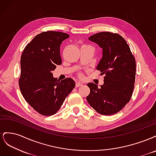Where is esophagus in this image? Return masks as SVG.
<instances>
[{
	"mask_svg": "<svg viewBox=\"0 0 156 156\" xmlns=\"http://www.w3.org/2000/svg\"><path fill=\"white\" fill-rule=\"evenodd\" d=\"M83 85V84L81 82H77L76 84H75V87H81Z\"/></svg>",
	"mask_w": 156,
	"mask_h": 156,
	"instance_id": "1",
	"label": "esophagus"
}]
</instances>
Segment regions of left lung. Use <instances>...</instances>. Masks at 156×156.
<instances>
[{
    "label": "left lung",
    "mask_w": 156,
    "mask_h": 156,
    "mask_svg": "<svg viewBox=\"0 0 156 156\" xmlns=\"http://www.w3.org/2000/svg\"><path fill=\"white\" fill-rule=\"evenodd\" d=\"M102 49V58L96 69L105 75L100 87L87 84L90 92L87 100L94 109L103 115L119 112L129 102L133 94L136 63L129 45L120 35L108 32L88 37Z\"/></svg>",
    "instance_id": "1"
}]
</instances>
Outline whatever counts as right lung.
Listing matches in <instances>:
<instances>
[{
	"instance_id": "right-lung-1",
	"label": "right lung",
	"mask_w": 156,
	"mask_h": 156,
	"mask_svg": "<svg viewBox=\"0 0 156 156\" xmlns=\"http://www.w3.org/2000/svg\"><path fill=\"white\" fill-rule=\"evenodd\" d=\"M69 37L60 32H41L27 45L22 53L20 90L26 101L42 115H55L75 87L72 79L60 81L52 73L56 65L62 64L60 46Z\"/></svg>"
}]
</instances>
